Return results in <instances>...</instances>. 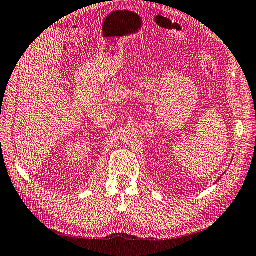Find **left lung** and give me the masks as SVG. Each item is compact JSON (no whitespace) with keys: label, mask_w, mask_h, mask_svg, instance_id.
<instances>
[{"label":"left lung","mask_w":256,"mask_h":256,"mask_svg":"<svg viewBox=\"0 0 256 256\" xmlns=\"http://www.w3.org/2000/svg\"><path fill=\"white\" fill-rule=\"evenodd\" d=\"M218 180H220V178H218Z\"/></svg>","instance_id":"1"}]
</instances>
